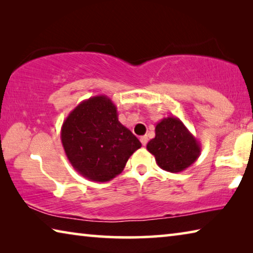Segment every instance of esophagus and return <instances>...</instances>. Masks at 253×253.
<instances>
[{
  "instance_id": "esophagus-1",
  "label": "esophagus",
  "mask_w": 253,
  "mask_h": 253,
  "mask_svg": "<svg viewBox=\"0 0 253 253\" xmlns=\"http://www.w3.org/2000/svg\"><path fill=\"white\" fill-rule=\"evenodd\" d=\"M140 142H142L143 146H146V144L148 142V137L147 136H142V137H140Z\"/></svg>"
}]
</instances>
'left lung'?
I'll return each instance as SVG.
<instances>
[{"mask_svg":"<svg viewBox=\"0 0 253 253\" xmlns=\"http://www.w3.org/2000/svg\"><path fill=\"white\" fill-rule=\"evenodd\" d=\"M147 151L157 165L170 173L186 169L198 160L201 144L177 117L163 118L155 127V137L147 144Z\"/></svg>","mask_w":253,"mask_h":253,"instance_id":"8db88e82","label":"left lung"}]
</instances>
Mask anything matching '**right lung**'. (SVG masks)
<instances>
[{
	"instance_id": "right-lung-1",
	"label": "right lung",
	"mask_w": 253,
	"mask_h": 253,
	"mask_svg": "<svg viewBox=\"0 0 253 253\" xmlns=\"http://www.w3.org/2000/svg\"><path fill=\"white\" fill-rule=\"evenodd\" d=\"M65 153L77 172L93 182H107L123 172L142 144L118 121L117 107L109 97L81 101L61 127Z\"/></svg>"
}]
</instances>
